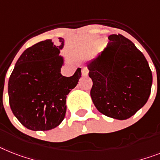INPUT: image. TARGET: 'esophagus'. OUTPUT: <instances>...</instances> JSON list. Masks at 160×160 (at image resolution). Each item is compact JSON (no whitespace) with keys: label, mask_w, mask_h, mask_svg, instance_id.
I'll return each mask as SVG.
<instances>
[{"label":"esophagus","mask_w":160,"mask_h":160,"mask_svg":"<svg viewBox=\"0 0 160 160\" xmlns=\"http://www.w3.org/2000/svg\"><path fill=\"white\" fill-rule=\"evenodd\" d=\"M82 76H87V75L88 74V68H82Z\"/></svg>","instance_id":"obj_1"}]
</instances>
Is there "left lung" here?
<instances>
[{
	"label": "left lung",
	"mask_w": 160,
	"mask_h": 160,
	"mask_svg": "<svg viewBox=\"0 0 160 160\" xmlns=\"http://www.w3.org/2000/svg\"><path fill=\"white\" fill-rule=\"evenodd\" d=\"M107 47L88 63L93 82L91 97L99 112L124 120L146 105L152 72L143 54L121 34L109 36Z\"/></svg>",
	"instance_id": "obj_1"
}]
</instances>
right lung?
I'll use <instances>...</instances> for the list:
<instances>
[{
    "mask_svg": "<svg viewBox=\"0 0 160 160\" xmlns=\"http://www.w3.org/2000/svg\"><path fill=\"white\" fill-rule=\"evenodd\" d=\"M59 43L48 39L25 50L9 78L10 109L21 124L30 130H51L61 123L67 95L82 76L80 68L71 77L61 74L64 60L59 52L64 39L59 38Z\"/></svg>",
    "mask_w": 160,
    "mask_h": 160,
    "instance_id": "obj_1",
    "label": "right lung"
}]
</instances>
